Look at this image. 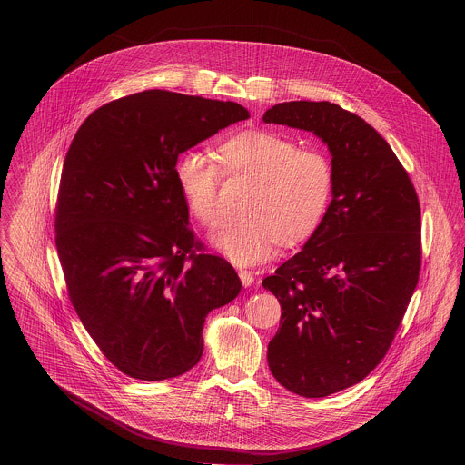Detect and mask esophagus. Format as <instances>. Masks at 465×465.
<instances>
[{
  "instance_id": "obj_1",
  "label": "esophagus",
  "mask_w": 465,
  "mask_h": 465,
  "mask_svg": "<svg viewBox=\"0 0 465 465\" xmlns=\"http://www.w3.org/2000/svg\"><path fill=\"white\" fill-rule=\"evenodd\" d=\"M238 275H240L242 284H243L245 288H249V286H252V284H254V273H252L251 270H240V272H238Z\"/></svg>"
}]
</instances>
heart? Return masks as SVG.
Segmentation results:
<instances>
[{"mask_svg":"<svg viewBox=\"0 0 465 465\" xmlns=\"http://www.w3.org/2000/svg\"><path fill=\"white\" fill-rule=\"evenodd\" d=\"M216 159L225 175L254 181L242 207L243 218L225 222L211 234V245L231 262H266L277 243L293 247L321 223L332 192L331 163L321 150L297 148L282 134L252 129L223 139ZM220 168L197 150L183 152L175 163L177 186L202 225L218 218Z\"/></svg>","mask_w":465,"mask_h":465,"instance_id":"obj_1","label":"heart"}]
</instances>
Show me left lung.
Wrapping results in <instances>:
<instances>
[{
    "mask_svg": "<svg viewBox=\"0 0 465 465\" xmlns=\"http://www.w3.org/2000/svg\"><path fill=\"white\" fill-rule=\"evenodd\" d=\"M265 124L313 133L331 153V202L301 252L263 281L281 304L273 378L302 398L360 383L387 354L420 268V207L391 144L331 102H284Z\"/></svg>",
    "mask_w": 465,
    "mask_h": 465,
    "instance_id": "obj_1",
    "label": "left lung"
}]
</instances>
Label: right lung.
<instances>
[{"label":"right lung","instance_id":"add662e5","mask_svg":"<svg viewBox=\"0 0 465 465\" xmlns=\"http://www.w3.org/2000/svg\"><path fill=\"white\" fill-rule=\"evenodd\" d=\"M247 118L234 102L148 89L96 109L73 137L59 260L84 328L131 378L161 381L195 367L207 313L242 290L232 266L202 252L175 163Z\"/></svg>","mask_w":465,"mask_h":465}]
</instances>
